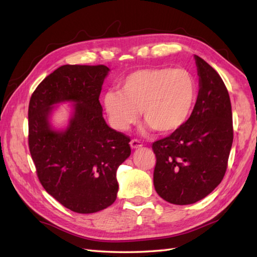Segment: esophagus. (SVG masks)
<instances>
[{
  "mask_svg": "<svg viewBox=\"0 0 257 257\" xmlns=\"http://www.w3.org/2000/svg\"><path fill=\"white\" fill-rule=\"evenodd\" d=\"M130 146H132L133 149H138L140 147H143V144H141V141L138 139H133L130 141Z\"/></svg>",
  "mask_w": 257,
  "mask_h": 257,
  "instance_id": "obj_1",
  "label": "esophagus"
}]
</instances>
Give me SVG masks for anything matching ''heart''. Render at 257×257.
<instances>
[{"label": "heart", "instance_id": "b5f03b06", "mask_svg": "<svg viewBox=\"0 0 257 257\" xmlns=\"http://www.w3.org/2000/svg\"><path fill=\"white\" fill-rule=\"evenodd\" d=\"M120 91H108L103 107L114 129L124 132L138 121L139 110L149 130L172 134L193 110L198 84L184 67H151L125 76Z\"/></svg>", "mask_w": 257, "mask_h": 257}]
</instances>
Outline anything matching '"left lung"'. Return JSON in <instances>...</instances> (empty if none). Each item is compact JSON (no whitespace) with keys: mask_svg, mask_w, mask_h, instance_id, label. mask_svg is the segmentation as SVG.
Masks as SVG:
<instances>
[{"mask_svg":"<svg viewBox=\"0 0 257 257\" xmlns=\"http://www.w3.org/2000/svg\"><path fill=\"white\" fill-rule=\"evenodd\" d=\"M200 89L181 128L152 144L154 184L169 203L192 204L210 194L224 177L233 143L230 96L216 70L194 55Z\"/></svg>","mask_w":257,"mask_h":257,"instance_id":"obj_1","label":"left lung"}]
</instances>
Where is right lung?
Returning <instances> with one entry per match:
<instances>
[{"label": "right lung", "mask_w": 257, "mask_h": 257, "mask_svg": "<svg viewBox=\"0 0 257 257\" xmlns=\"http://www.w3.org/2000/svg\"><path fill=\"white\" fill-rule=\"evenodd\" d=\"M105 65H64L43 79L29 105V147L47 193L76 213H95L117 199V169L132 154L130 138L109 127L99 95ZM73 101L64 132L51 127L52 105Z\"/></svg>", "instance_id": "1"}]
</instances>
